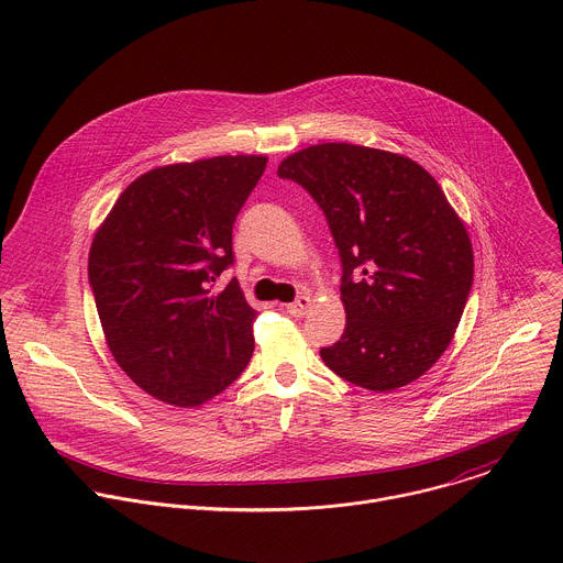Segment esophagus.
<instances>
[{
	"label": "esophagus",
	"mask_w": 563,
	"mask_h": 563,
	"mask_svg": "<svg viewBox=\"0 0 563 563\" xmlns=\"http://www.w3.org/2000/svg\"><path fill=\"white\" fill-rule=\"evenodd\" d=\"M309 307H311V298L309 296H298L294 302H289L287 305V311L291 313V316H305L307 311H309Z\"/></svg>",
	"instance_id": "obj_1"
}]
</instances>
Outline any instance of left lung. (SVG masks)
<instances>
[{
	"instance_id": "1",
	"label": "left lung",
	"mask_w": 563,
	"mask_h": 563,
	"mask_svg": "<svg viewBox=\"0 0 563 563\" xmlns=\"http://www.w3.org/2000/svg\"><path fill=\"white\" fill-rule=\"evenodd\" d=\"M278 176L323 209L343 263L345 332L320 350L341 378L391 391L448 350L472 287L467 229L415 159L323 142L287 155Z\"/></svg>"
}]
</instances>
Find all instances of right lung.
Returning <instances> with one entry per match:
<instances>
[{
	"mask_svg": "<svg viewBox=\"0 0 563 563\" xmlns=\"http://www.w3.org/2000/svg\"><path fill=\"white\" fill-rule=\"evenodd\" d=\"M267 155H216L135 178L98 227L89 280L107 345L157 400L198 408L227 389L254 354L256 309L231 280V229Z\"/></svg>",
	"mask_w": 563,
	"mask_h": 563,
	"instance_id": "add662e5",
	"label": "right lung"
}]
</instances>
